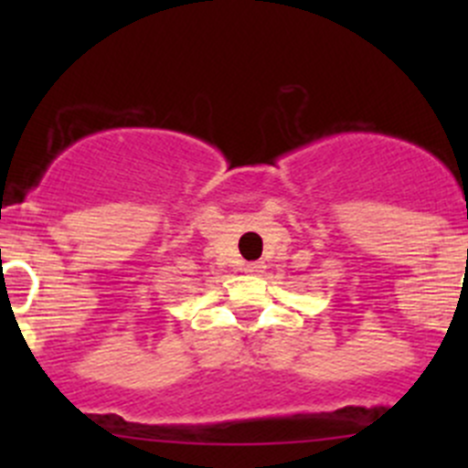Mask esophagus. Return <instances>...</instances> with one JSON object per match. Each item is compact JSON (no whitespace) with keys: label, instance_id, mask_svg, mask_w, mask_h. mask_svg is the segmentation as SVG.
Here are the masks:
<instances>
[{"label":"esophagus","instance_id":"1","mask_svg":"<svg viewBox=\"0 0 468 468\" xmlns=\"http://www.w3.org/2000/svg\"><path fill=\"white\" fill-rule=\"evenodd\" d=\"M262 269H264L262 262H247V264H244V267H242V271H244V273H251V276H256V273H261Z\"/></svg>","mask_w":468,"mask_h":468}]
</instances>
